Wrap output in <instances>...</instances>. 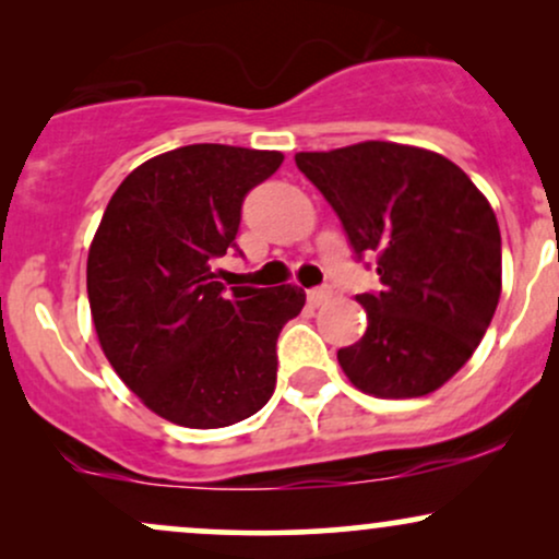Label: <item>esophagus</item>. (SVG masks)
<instances>
[{
    "mask_svg": "<svg viewBox=\"0 0 559 559\" xmlns=\"http://www.w3.org/2000/svg\"><path fill=\"white\" fill-rule=\"evenodd\" d=\"M333 297V292L329 286H323V288H312V292H307V301H310L312 307H320V305H325V301H329Z\"/></svg>",
    "mask_w": 559,
    "mask_h": 559,
    "instance_id": "34e87169",
    "label": "esophagus"
}]
</instances>
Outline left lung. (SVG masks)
<instances>
[{"label": "left lung", "mask_w": 559, "mask_h": 559, "mask_svg": "<svg viewBox=\"0 0 559 559\" xmlns=\"http://www.w3.org/2000/svg\"><path fill=\"white\" fill-rule=\"evenodd\" d=\"M346 230L376 258L381 292L357 294L368 329L338 349L365 394L426 396L471 360L502 294V236L491 204L447 157L394 141L299 152Z\"/></svg>", "instance_id": "8db88e82"}]
</instances>
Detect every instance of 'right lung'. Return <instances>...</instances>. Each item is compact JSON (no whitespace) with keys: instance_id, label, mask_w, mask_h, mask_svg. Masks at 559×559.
I'll list each match as a JSON object with an SVG mask.
<instances>
[{"instance_id":"obj_1","label":"right lung","mask_w":559,"mask_h":559,"mask_svg":"<svg viewBox=\"0 0 559 559\" xmlns=\"http://www.w3.org/2000/svg\"><path fill=\"white\" fill-rule=\"evenodd\" d=\"M281 163V152L178 146L128 173L96 228L86 288L102 352L176 426H234L273 396L275 342L305 292H228L213 262L236 247L243 197Z\"/></svg>"}]
</instances>
